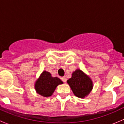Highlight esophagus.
Returning <instances> with one entry per match:
<instances>
[{
	"instance_id": "1",
	"label": "esophagus",
	"mask_w": 124,
	"mask_h": 124,
	"mask_svg": "<svg viewBox=\"0 0 124 124\" xmlns=\"http://www.w3.org/2000/svg\"><path fill=\"white\" fill-rule=\"evenodd\" d=\"M61 80H62V81H63V82H67V78H66L65 77H63L61 78Z\"/></svg>"
}]
</instances>
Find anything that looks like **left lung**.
Returning a JSON list of instances; mask_svg holds the SVG:
<instances>
[{"label": "left lung", "instance_id": "1", "mask_svg": "<svg viewBox=\"0 0 124 124\" xmlns=\"http://www.w3.org/2000/svg\"><path fill=\"white\" fill-rule=\"evenodd\" d=\"M67 83L74 94L80 98L88 95L93 88V83L89 77L79 69L72 72V77L67 80Z\"/></svg>", "mask_w": 124, "mask_h": 124}]
</instances>
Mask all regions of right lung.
<instances>
[{
	"label": "right lung",
	"instance_id": "1",
	"mask_svg": "<svg viewBox=\"0 0 124 124\" xmlns=\"http://www.w3.org/2000/svg\"><path fill=\"white\" fill-rule=\"evenodd\" d=\"M63 82L57 77H53L50 72L44 71L39 77L36 81L35 89L38 94L44 97H48L52 95L59 85Z\"/></svg>",
	"mask_w": 124,
	"mask_h": 124
}]
</instances>
